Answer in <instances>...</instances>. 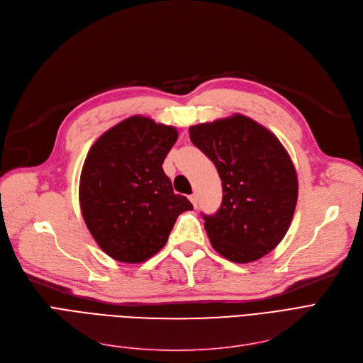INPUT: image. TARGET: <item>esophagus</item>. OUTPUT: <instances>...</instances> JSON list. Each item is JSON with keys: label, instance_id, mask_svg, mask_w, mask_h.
Wrapping results in <instances>:
<instances>
[{"label": "esophagus", "instance_id": "1", "mask_svg": "<svg viewBox=\"0 0 363 363\" xmlns=\"http://www.w3.org/2000/svg\"><path fill=\"white\" fill-rule=\"evenodd\" d=\"M189 199H191V202L194 203V206L196 208V206H198V195H196V194H192L191 196H189Z\"/></svg>", "mask_w": 363, "mask_h": 363}]
</instances>
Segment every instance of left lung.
<instances>
[{
	"mask_svg": "<svg viewBox=\"0 0 363 363\" xmlns=\"http://www.w3.org/2000/svg\"><path fill=\"white\" fill-rule=\"evenodd\" d=\"M221 179L223 201L202 214L213 248L235 263L264 257L284 239L298 196L297 172L273 133L235 113L189 128Z\"/></svg>",
	"mask_w": 363,
	"mask_h": 363,
	"instance_id": "8db88e82",
	"label": "left lung"
}]
</instances>
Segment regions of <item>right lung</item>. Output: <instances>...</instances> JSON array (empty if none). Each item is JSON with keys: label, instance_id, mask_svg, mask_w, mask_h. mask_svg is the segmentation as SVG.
Wrapping results in <instances>:
<instances>
[{"label": "right lung", "instance_id": "add662e5", "mask_svg": "<svg viewBox=\"0 0 363 363\" xmlns=\"http://www.w3.org/2000/svg\"><path fill=\"white\" fill-rule=\"evenodd\" d=\"M179 133L135 115L101 134L89 150L79 179V205L97 245L116 262L142 263L168 240L183 211L162 169Z\"/></svg>", "mask_w": 363, "mask_h": 363}]
</instances>
